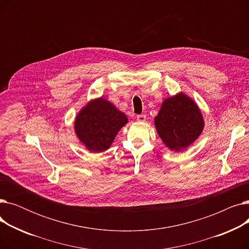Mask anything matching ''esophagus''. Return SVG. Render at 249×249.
I'll return each instance as SVG.
<instances>
[{"label":"esophagus","mask_w":249,"mask_h":249,"mask_svg":"<svg viewBox=\"0 0 249 249\" xmlns=\"http://www.w3.org/2000/svg\"><path fill=\"white\" fill-rule=\"evenodd\" d=\"M146 120V116L145 115H138L137 116V121L138 122H144Z\"/></svg>","instance_id":"34e87169"}]
</instances>
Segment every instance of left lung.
<instances>
[{"mask_svg":"<svg viewBox=\"0 0 249 249\" xmlns=\"http://www.w3.org/2000/svg\"><path fill=\"white\" fill-rule=\"evenodd\" d=\"M154 125L164 145L179 152L198 139L205 122L198 105L180 91L162 102Z\"/></svg>","mask_w":249,"mask_h":249,"instance_id":"8db88e82","label":"left lung"}]
</instances>
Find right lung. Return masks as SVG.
Returning a JSON list of instances; mask_svg holds the SVG:
<instances>
[{
  "label": "right lung",
  "mask_w": 249,
  "mask_h": 249,
  "mask_svg": "<svg viewBox=\"0 0 249 249\" xmlns=\"http://www.w3.org/2000/svg\"><path fill=\"white\" fill-rule=\"evenodd\" d=\"M128 123L127 116L104 98L89 101L74 120V132L91 152L110 148L119 130Z\"/></svg>",
  "instance_id": "obj_1"
}]
</instances>
